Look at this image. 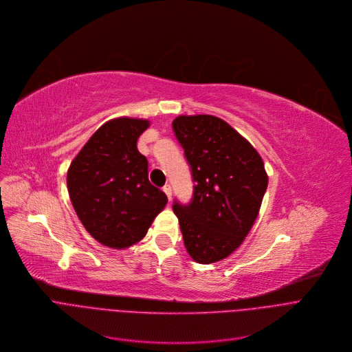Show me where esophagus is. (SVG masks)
Segmentation results:
<instances>
[{"mask_svg":"<svg viewBox=\"0 0 352 352\" xmlns=\"http://www.w3.org/2000/svg\"><path fill=\"white\" fill-rule=\"evenodd\" d=\"M162 190H164V192L166 194L168 199H172V187H170V184H165V186L162 187Z\"/></svg>","mask_w":352,"mask_h":352,"instance_id":"esophagus-1","label":"esophagus"}]
</instances>
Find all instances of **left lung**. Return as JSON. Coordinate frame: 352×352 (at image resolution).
Listing matches in <instances>:
<instances>
[{"mask_svg":"<svg viewBox=\"0 0 352 352\" xmlns=\"http://www.w3.org/2000/svg\"><path fill=\"white\" fill-rule=\"evenodd\" d=\"M173 133L190 165L192 197L175 198L187 252L195 262L229 256L252 228L267 187L262 158L230 124L212 115L179 116Z\"/></svg>","mask_w":352,"mask_h":352,"instance_id":"left-lung-1","label":"left lung"}]
</instances>
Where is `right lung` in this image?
<instances>
[{
	"instance_id": "obj_1",
	"label": "right lung",
	"mask_w": 352,
	"mask_h": 352,
	"mask_svg": "<svg viewBox=\"0 0 352 352\" xmlns=\"http://www.w3.org/2000/svg\"><path fill=\"white\" fill-rule=\"evenodd\" d=\"M148 120L119 118L102 124L67 170V191L86 230L101 244L126 248L142 240L168 198L148 180L137 140Z\"/></svg>"
}]
</instances>
